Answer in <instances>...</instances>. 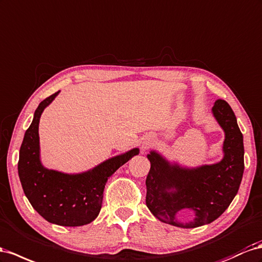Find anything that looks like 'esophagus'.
Masks as SVG:
<instances>
[{"mask_svg":"<svg viewBox=\"0 0 262 262\" xmlns=\"http://www.w3.org/2000/svg\"><path fill=\"white\" fill-rule=\"evenodd\" d=\"M153 144V140L151 138H144L141 142V150L142 151H146L148 147H151V145Z\"/></svg>","mask_w":262,"mask_h":262,"instance_id":"1","label":"esophagus"}]
</instances>
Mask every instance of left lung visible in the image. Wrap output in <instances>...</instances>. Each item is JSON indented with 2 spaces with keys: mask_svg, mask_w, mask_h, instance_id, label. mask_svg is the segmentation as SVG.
<instances>
[{
  "mask_svg": "<svg viewBox=\"0 0 262 262\" xmlns=\"http://www.w3.org/2000/svg\"><path fill=\"white\" fill-rule=\"evenodd\" d=\"M213 115L225 132L224 158L218 163L194 168L182 167L155 151L147 154L151 168L146 176V206L159 221L181 228L210 224L228 208L243 180L244 138L230 105L222 99L214 103ZM192 209L195 218L182 223L176 214Z\"/></svg>",
  "mask_w": 262,
  "mask_h": 262,
  "instance_id": "obj_1",
  "label": "left lung"
}]
</instances>
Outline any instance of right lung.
Masks as SVG:
<instances>
[{
  "mask_svg": "<svg viewBox=\"0 0 262 262\" xmlns=\"http://www.w3.org/2000/svg\"><path fill=\"white\" fill-rule=\"evenodd\" d=\"M58 94L59 91L46 98L35 110L19 148L18 176L27 200L41 217L52 224L77 227L97 218L105 183L120 166L139 154V148H132L79 174H66L44 167L39 158V119Z\"/></svg>",
  "mask_w": 262,
  "mask_h": 262,
  "instance_id": "1",
  "label": "right lung"
}]
</instances>
